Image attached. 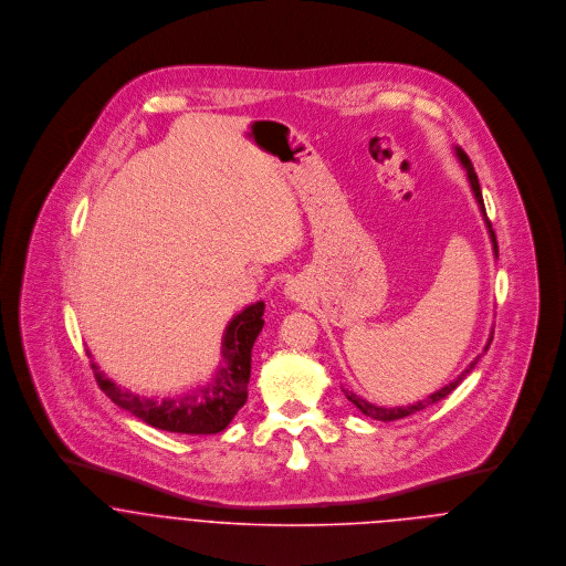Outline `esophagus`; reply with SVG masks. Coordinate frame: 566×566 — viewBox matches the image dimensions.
I'll list each match as a JSON object with an SVG mask.
<instances>
[{"label": "esophagus", "instance_id": "esophagus-1", "mask_svg": "<svg viewBox=\"0 0 566 566\" xmlns=\"http://www.w3.org/2000/svg\"><path fill=\"white\" fill-rule=\"evenodd\" d=\"M285 294H287L290 298H294V301H301V298H303V290L298 287V283H290L287 290H285Z\"/></svg>", "mask_w": 566, "mask_h": 566}]
</instances>
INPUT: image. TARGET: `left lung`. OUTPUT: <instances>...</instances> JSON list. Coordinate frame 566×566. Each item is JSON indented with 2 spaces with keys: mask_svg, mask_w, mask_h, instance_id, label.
I'll use <instances>...</instances> for the list:
<instances>
[{
  "mask_svg": "<svg viewBox=\"0 0 566 566\" xmlns=\"http://www.w3.org/2000/svg\"><path fill=\"white\" fill-rule=\"evenodd\" d=\"M455 155H458L460 163L467 167V176H469L471 189H473L475 200H478V205H480V209H482L485 227H488V233H490V242H492L494 256H499V245H496V238H494L492 224H490V220H488V216H485L484 198H482V189H480V180H478V174H475V169H473V163H471V159L467 157V153H464L462 148H455ZM490 342H492V335H490V339H488V344H485L484 353L490 348ZM480 357H482V355H478V357L469 364V368H467L460 377H455L451 384H447L442 390H438V392L429 395L427 399H422V401H418V403L407 405V407H377V405L364 401V399H361V397H357L355 392L344 390V395H346V399H348L350 403L355 405L361 413H366V416H370V418H375V420H384V422H388V420H399V418H405V416H409V413H413V411H420V409H424V407H429V405L438 403V401H442L444 397H449V395H451V392H453V390L464 381V377H467V375L478 366Z\"/></svg>",
  "mask_w": 566,
  "mask_h": 566,
  "instance_id": "left-lung-1",
  "label": "left lung"
}]
</instances>
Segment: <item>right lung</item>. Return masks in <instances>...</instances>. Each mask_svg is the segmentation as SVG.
Wrapping results in <instances>:
<instances>
[{
	"label": "right lung",
	"instance_id": "obj_1",
	"mask_svg": "<svg viewBox=\"0 0 566 566\" xmlns=\"http://www.w3.org/2000/svg\"><path fill=\"white\" fill-rule=\"evenodd\" d=\"M263 310L265 305L259 301L248 305L229 323L222 339V368L207 386H200L191 392H182L169 399H146L122 390L111 379H106L95 364H91L95 381L113 403L142 418L150 427L189 436L220 433L229 427L248 399L250 353L259 331L263 328Z\"/></svg>",
	"mask_w": 566,
	"mask_h": 566
}]
</instances>
